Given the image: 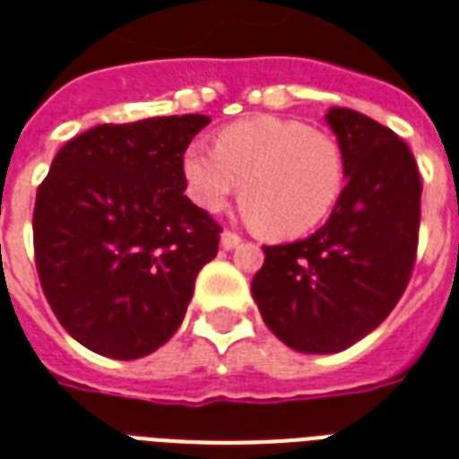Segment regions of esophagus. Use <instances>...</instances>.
I'll return each mask as SVG.
<instances>
[{
  "label": "esophagus",
  "instance_id": "1",
  "mask_svg": "<svg viewBox=\"0 0 459 459\" xmlns=\"http://www.w3.org/2000/svg\"><path fill=\"white\" fill-rule=\"evenodd\" d=\"M240 236L238 233H233V230H223V233H221V247H223V250H233V247L236 246H240Z\"/></svg>",
  "mask_w": 459,
  "mask_h": 459
}]
</instances>
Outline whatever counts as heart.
Listing matches in <instances>:
<instances>
[{
  "instance_id": "obj_1",
  "label": "heart",
  "mask_w": 459,
  "mask_h": 459,
  "mask_svg": "<svg viewBox=\"0 0 459 459\" xmlns=\"http://www.w3.org/2000/svg\"><path fill=\"white\" fill-rule=\"evenodd\" d=\"M186 195L219 212L240 189V206L263 236L301 238L333 213L345 186L341 145L297 118L253 117L226 126L216 151L192 143L182 158Z\"/></svg>"
}]
</instances>
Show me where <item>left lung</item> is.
Masks as SVG:
<instances>
[{"label":"left lung","instance_id":"1","mask_svg":"<svg viewBox=\"0 0 459 459\" xmlns=\"http://www.w3.org/2000/svg\"><path fill=\"white\" fill-rule=\"evenodd\" d=\"M345 160L341 202L314 236L264 246L253 299L267 328L299 352L351 348L392 314L416 263L420 175L392 128L352 108L325 114Z\"/></svg>","mask_w":459,"mask_h":459}]
</instances>
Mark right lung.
Masks as SVG:
<instances>
[{
    "instance_id": "1",
    "label": "right lung",
    "mask_w": 459,
    "mask_h": 459,
    "mask_svg": "<svg viewBox=\"0 0 459 459\" xmlns=\"http://www.w3.org/2000/svg\"><path fill=\"white\" fill-rule=\"evenodd\" d=\"M209 117L101 124L67 141L36 192L33 253L53 314L114 359L175 335L221 226L185 196L182 158Z\"/></svg>"
}]
</instances>
